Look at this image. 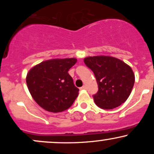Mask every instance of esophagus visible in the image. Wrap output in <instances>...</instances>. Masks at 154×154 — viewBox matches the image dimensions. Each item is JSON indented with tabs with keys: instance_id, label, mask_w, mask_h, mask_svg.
Segmentation results:
<instances>
[{
	"instance_id": "34e87169",
	"label": "esophagus",
	"mask_w": 154,
	"mask_h": 154,
	"mask_svg": "<svg viewBox=\"0 0 154 154\" xmlns=\"http://www.w3.org/2000/svg\"><path fill=\"white\" fill-rule=\"evenodd\" d=\"M80 90H85L86 89V86L85 85H83L82 87H81L80 88H79Z\"/></svg>"
}]
</instances>
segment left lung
Returning a JSON list of instances; mask_svg holds the SVG:
<instances>
[{"label": "left lung", "instance_id": "1", "mask_svg": "<svg viewBox=\"0 0 154 154\" xmlns=\"http://www.w3.org/2000/svg\"><path fill=\"white\" fill-rule=\"evenodd\" d=\"M84 62L94 73L98 91L93 95L95 103L103 109H112L125 103L131 93L135 75L129 65L108 56H89Z\"/></svg>", "mask_w": 154, "mask_h": 154}]
</instances>
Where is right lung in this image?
Wrapping results in <instances>:
<instances>
[{
  "label": "right lung",
  "mask_w": 154,
  "mask_h": 154,
  "mask_svg": "<svg viewBox=\"0 0 154 154\" xmlns=\"http://www.w3.org/2000/svg\"><path fill=\"white\" fill-rule=\"evenodd\" d=\"M77 59H54L43 61L29 70L26 78L28 90L37 103L50 112L66 110L79 94L68 71Z\"/></svg>",
  "instance_id": "add662e5"
}]
</instances>
